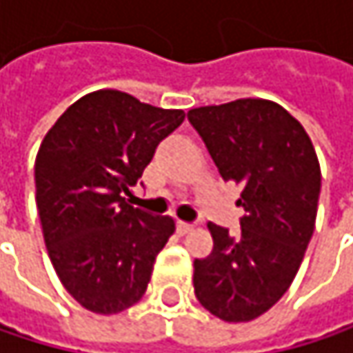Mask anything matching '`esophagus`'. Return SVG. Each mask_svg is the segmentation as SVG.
Returning a JSON list of instances; mask_svg holds the SVG:
<instances>
[{"label":"esophagus","instance_id":"1","mask_svg":"<svg viewBox=\"0 0 353 353\" xmlns=\"http://www.w3.org/2000/svg\"><path fill=\"white\" fill-rule=\"evenodd\" d=\"M177 233L179 235H185V233H190L192 229H194V225H190V223H183V221H177Z\"/></svg>","mask_w":353,"mask_h":353}]
</instances>
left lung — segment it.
Instances as JSON below:
<instances>
[{"label":"left lung","mask_w":353,"mask_h":353,"mask_svg":"<svg viewBox=\"0 0 353 353\" xmlns=\"http://www.w3.org/2000/svg\"><path fill=\"white\" fill-rule=\"evenodd\" d=\"M225 181L243 185L241 231L208 223L214 247L194 261V292L214 317L241 323L263 315L290 288L315 231L321 168L303 124L270 100L194 108Z\"/></svg>","instance_id":"obj_1"}]
</instances>
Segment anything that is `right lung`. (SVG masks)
<instances>
[{"instance_id":"obj_1","label":"right lung","mask_w":353,"mask_h":353,"mask_svg":"<svg viewBox=\"0 0 353 353\" xmlns=\"http://www.w3.org/2000/svg\"><path fill=\"white\" fill-rule=\"evenodd\" d=\"M183 118V110L100 90L67 108L42 139L34 181L44 243L65 290L92 313L139 303L176 231L174 219L151 216L124 194Z\"/></svg>"}]
</instances>
